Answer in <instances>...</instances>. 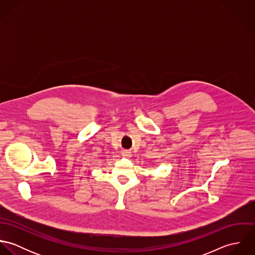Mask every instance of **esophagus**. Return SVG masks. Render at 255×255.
Here are the masks:
<instances>
[{
  "label": "esophagus",
  "instance_id": "esophagus-1",
  "mask_svg": "<svg viewBox=\"0 0 255 255\" xmlns=\"http://www.w3.org/2000/svg\"><path fill=\"white\" fill-rule=\"evenodd\" d=\"M130 155H131V154H130L129 151H127V150L123 151V156H125V157H129Z\"/></svg>",
  "mask_w": 255,
  "mask_h": 255
}]
</instances>
